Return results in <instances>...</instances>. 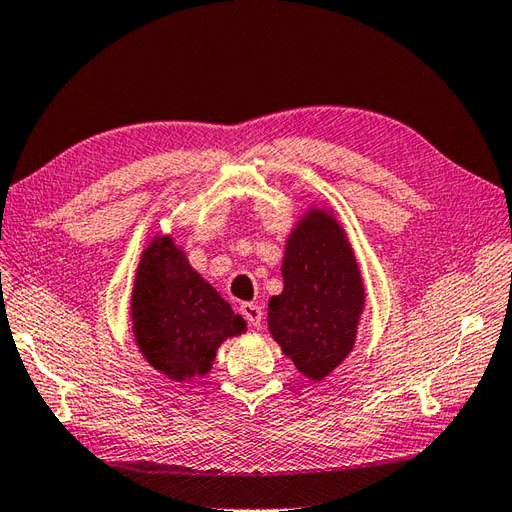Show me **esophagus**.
Here are the masks:
<instances>
[{
	"instance_id": "esophagus-1",
	"label": "esophagus",
	"mask_w": 512,
	"mask_h": 512,
	"mask_svg": "<svg viewBox=\"0 0 512 512\" xmlns=\"http://www.w3.org/2000/svg\"><path fill=\"white\" fill-rule=\"evenodd\" d=\"M242 315L246 317V322L253 328H259L264 322V310H262V306H257V304H244Z\"/></svg>"
}]
</instances>
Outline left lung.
<instances>
[{"mask_svg":"<svg viewBox=\"0 0 512 512\" xmlns=\"http://www.w3.org/2000/svg\"><path fill=\"white\" fill-rule=\"evenodd\" d=\"M284 290L268 302V330L308 379H324L355 346L364 284L344 228L313 208L288 237Z\"/></svg>","mask_w":512,"mask_h":512,"instance_id":"8db88e82","label":"left lung"}]
</instances>
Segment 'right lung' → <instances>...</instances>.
Returning <instances> with one entry per match:
<instances>
[{"label":"right lung","instance_id":"add662e5","mask_svg":"<svg viewBox=\"0 0 512 512\" xmlns=\"http://www.w3.org/2000/svg\"><path fill=\"white\" fill-rule=\"evenodd\" d=\"M130 313L142 355L173 382L204 377L224 339L246 330L244 317L188 264L173 237H155L144 250Z\"/></svg>","mask_w":512,"mask_h":512}]
</instances>
